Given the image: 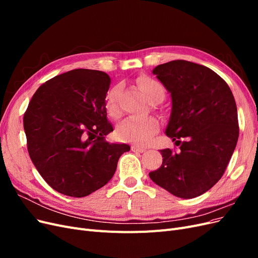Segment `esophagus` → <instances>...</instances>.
<instances>
[{
    "label": "esophagus",
    "instance_id": "esophagus-1",
    "mask_svg": "<svg viewBox=\"0 0 258 258\" xmlns=\"http://www.w3.org/2000/svg\"><path fill=\"white\" fill-rule=\"evenodd\" d=\"M131 151L135 153H143L145 152V148L141 147V146H137V145H132L131 146Z\"/></svg>",
    "mask_w": 258,
    "mask_h": 258
}]
</instances>
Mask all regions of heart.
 Segmentation results:
<instances>
[{"label":"heart","instance_id":"b5f03b06","mask_svg":"<svg viewBox=\"0 0 258 258\" xmlns=\"http://www.w3.org/2000/svg\"><path fill=\"white\" fill-rule=\"evenodd\" d=\"M139 89L151 103H158L165 96V88L156 80L150 76H140L137 80ZM118 92L117 86L107 91L105 97V110L107 115L114 119L119 118L121 111L118 105ZM159 122L154 116H145L142 118H129L122 121L116 130V135L123 142L145 144L158 131Z\"/></svg>","mask_w":258,"mask_h":258}]
</instances>
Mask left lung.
<instances>
[{"label":"left lung","mask_w":258,"mask_h":258,"mask_svg":"<svg viewBox=\"0 0 258 258\" xmlns=\"http://www.w3.org/2000/svg\"><path fill=\"white\" fill-rule=\"evenodd\" d=\"M153 73L171 93L166 135L178 150H161L162 165L150 177L176 197H198L220 181L236 148L235 98L220 75L190 61H170Z\"/></svg>","instance_id":"obj_1"}]
</instances>
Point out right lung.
<instances>
[{"mask_svg": "<svg viewBox=\"0 0 258 258\" xmlns=\"http://www.w3.org/2000/svg\"><path fill=\"white\" fill-rule=\"evenodd\" d=\"M111 79L76 69L45 82L23 115L30 158L52 189L82 198L113 177L127 144L107 142L113 131L105 97Z\"/></svg>", "mask_w": 258, "mask_h": 258, "instance_id": "1", "label": "right lung"}]
</instances>
